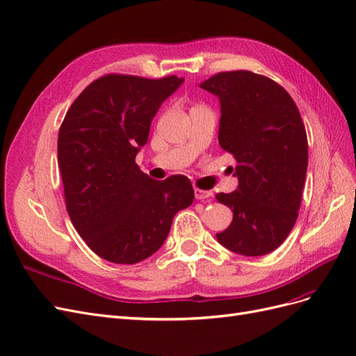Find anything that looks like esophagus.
<instances>
[{"mask_svg":"<svg viewBox=\"0 0 356 356\" xmlns=\"http://www.w3.org/2000/svg\"><path fill=\"white\" fill-rule=\"evenodd\" d=\"M212 196V193L209 190H202V188H195V197L197 200H203V199H208Z\"/></svg>","mask_w":356,"mask_h":356,"instance_id":"1","label":"esophagus"}]
</instances>
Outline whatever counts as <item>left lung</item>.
<instances>
[{
	"label": "left lung",
	"mask_w": 356,
	"mask_h": 356,
	"mask_svg": "<svg viewBox=\"0 0 356 356\" xmlns=\"http://www.w3.org/2000/svg\"><path fill=\"white\" fill-rule=\"evenodd\" d=\"M200 88L218 96V143L234 157L239 179L238 190L215 196L233 212L217 239L241 255H266L298 217L309 156L305 123L289 93L266 75L218 72Z\"/></svg>",
	"instance_id": "1"
}]
</instances>
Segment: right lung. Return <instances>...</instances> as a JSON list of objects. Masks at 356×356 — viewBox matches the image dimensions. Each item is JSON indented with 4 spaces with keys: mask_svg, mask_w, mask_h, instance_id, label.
Instances as JSON below:
<instances>
[{
    "mask_svg": "<svg viewBox=\"0 0 356 356\" xmlns=\"http://www.w3.org/2000/svg\"><path fill=\"white\" fill-rule=\"evenodd\" d=\"M182 81L106 74L77 96L60 124L58 161L68 215L106 261L135 264L153 255L175 213L195 200L187 177L156 181L135 163L160 105Z\"/></svg>",
    "mask_w": 356,
    "mask_h": 356,
    "instance_id": "right-lung-1",
    "label": "right lung"
}]
</instances>
